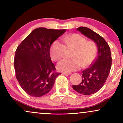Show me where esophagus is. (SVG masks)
Returning <instances> with one entry per match:
<instances>
[{"mask_svg":"<svg viewBox=\"0 0 123 123\" xmlns=\"http://www.w3.org/2000/svg\"><path fill=\"white\" fill-rule=\"evenodd\" d=\"M62 73L63 74H64V75H69V74H71V73L70 72H62Z\"/></svg>","mask_w":123,"mask_h":123,"instance_id":"obj_1","label":"esophagus"}]
</instances>
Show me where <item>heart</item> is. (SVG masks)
I'll use <instances>...</instances> for the list:
<instances>
[{
  "instance_id": "1",
  "label": "heart",
  "mask_w": 123,
  "mask_h": 123,
  "mask_svg": "<svg viewBox=\"0 0 123 123\" xmlns=\"http://www.w3.org/2000/svg\"><path fill=\"white\" fill-rule=\"evenodd\" d=\"M64 40L75 49V51L73 55L74 58L62 60L57 65L58 70L71 72L79 69L81 66L85 68L92 63L97 51V46L94 42L86 41L85 38L77 33L68 35L64 38ZM60 42L58 40H55L51 46L50 57L54 61L60 58Z\"/></svg>"
}]
</instances>
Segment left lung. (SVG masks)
Wrapping results in <instances>:
<instances>
[{"instance_id":"1","label":"left lung","mask_w":123,"mask_h":123,"mask_svg":"<svg viewBox=\"0 0 123 123\" xmlns=\"http://www.w3.org/2000/svg\"><path fill=\"white\" fill-rule=\"evenodd\" d=\"M77 30L95 42L98 55L94 63L82 71L81 82L72 87L79 94L91 95L102 88L108 78L111 66V49L105 39L91 29L81 26Z\"/></svg>"}]
</instances>
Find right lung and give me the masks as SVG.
I'll return each mask as SVG.
<instances>
[{
  "mask_svg": "<svg viewBox=\"0 0 123 123\" xmlns=\"http://www.w3.org/2000/svg\"><path fill=\"white\" fill-rule=\"evenodd\" d=\"M65 31L36 28L18 46L14 57L15 75L21 88L29 95H46L61 74L54 72L50 50L52 43Z\"/></svg>",
  "mask_w": 123,
  "mask_h": 123,
  "instance_id": "add662e5",
  "label": "right lung"
}]
</instances>
